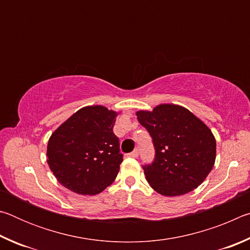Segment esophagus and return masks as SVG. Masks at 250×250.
<instances>
[{
	"mask_svg": "<svg viewBox=\"0 0 250 250\" xmlns=\"http://www.w3.org/2000/svg\"><path fill=\"white\" fill-rule=\"evenodd\" d=\"M138 155H139V149H135L131 152V153L128 154V156H130V158H138Z\"/></svg>",
	"mask_w": 250,
	"mask_h": 250,
	"instance_id": "1",
	"label": "esophagus"
}]
</instances>
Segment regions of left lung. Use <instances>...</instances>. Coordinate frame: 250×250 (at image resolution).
Wrapping results in <instances>:
<instances>
[{"label": "left lung", "instance_id": "1", "mask_svg": "<svg viewBox=\"0 0 250 250\" xmlns=\"http://www.w3.org/2000/svg\"><path fill=\"white\" fill-rule=\"evenodd\" d=\"M135 115L155 147L154 162L143 167L151 188L163 196H177L200 186L216 159V140L208 126L174 104H161Z\"/></svg>", "mask_w": 250, "mask_h": 250}]
</instances>
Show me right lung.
<instances>
[{
  "instance_id": "add662e5",
  "label": "right lung",
  "mask_w": 250,
  "mask_h": 250,
  "mask_svg": "<svg viewBox=\"0 0 250 250\" xmlns=\"http://www.w3.org/2000/svg\"><path fill=\"white\" fill-rule=\"evenodd\" d=\"M119 113L104 105H87L52 133L47 163L62 186L82 195H96L113 183L124 160L112 131Z\"/></svg>"
}]
</instances>
